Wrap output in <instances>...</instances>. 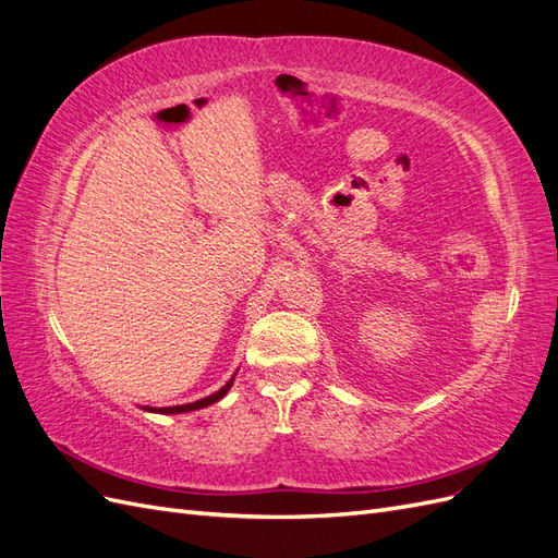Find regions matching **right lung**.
I'll list each match as a JSON object with an SVG mask.
<instances>
[{
  "instance_id": "add662e5",
  "label": "right lung",
  "mask_w": 558,
  "mask_h": 558,
  "mask_svg": "<svg viewBox=\"0 0 558 558\" xmlns=\"http://www.w3.org/2000/svg\"><path fill=\"white\" fill-rule=\"evenodd\" d=\"M232 381L234 379H230L221 391H216V393H211V396H207V398H202V400H197V402H189V404H177V408H162V410H156V412H160V414H181V412H193V410H202V408H207V404H214L216 400H221L228 391H230V386H232Z\"/></svg>"
}]
</instances>
